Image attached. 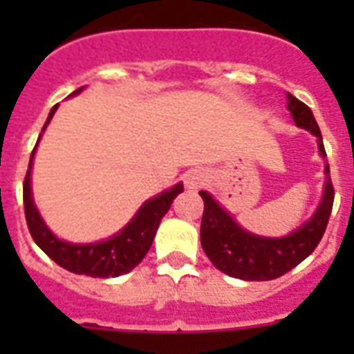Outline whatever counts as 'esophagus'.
I'll return each instance as SVG.
<instances>
[{
    "mask_svg": "<svg viewBox=\"0 0 354 354\" xmlns=\"http://www.w3.org/2000/svg\"><path fill=\"white\" fill-rule=\"evenodd\" d=\"M205 182H207V176H205L204 171H200V169H193V171H189L185 176H183V183H185V187L189 191H198L200 187H204Z\"/></svg>",
    "mask_w": 354,
    "mask_h": 354,
    "instance_id": "34e87169",
    "label": "esophagus"
}]
</instances>
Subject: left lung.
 I'll list each match as a JSON object with an SVG mask.
<instances>
[{"label":"left lung","instance_id":"1","mask_svg":"<svg viewBox=\"0 0 354 354\" xmlns=\"http://www.w3.org/2000/svg\"><path fill=\"white\" fill-rule=\"evenodd\" d=\"M286 99L294 122L318 138L319 154L325 158L324 138L313 110L290 93H286ZM200 196L204 200L200 241L211 263L230 277L270 281L296 268L318 246L333 211L335 189L330 182L329 163H325V187L318 209L305 224L285 236H261L246 232L207 191H200Z\"/></svg>","mask_w":354,"mask_h":354}]
</instances>
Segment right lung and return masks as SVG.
I'll list each match as a JSON object with an SVG mask.
<instances>
[{"mask_svg": "<svg viewBox=\"0 0 354 354\" xmlns=\"http://www.w3.org/2000/svg\"><path fill=\"white\" fill-rule=\"evenodd\" d=\"M84 88H79L71 95H77ZM57 106L51 108V112L47 115V121L41 128V132L46 130L49 121L53 119ZM41 138V133H40ZM40 138L36 141V147L40 143ZM36 147L30 154L29 169L24 182V205H25V218L29 226L30 236L35 242L49 255V257L62 266L68 272L80 275H91V277H118V275L128 274L130 270L138 266L147 252L152 246L154 235L158 232L161 218L171 207L172 200L183 191V183H176L174 187L167 189L154 198L147 200L133 218L122 227L121 232L101 242H91V244H73L58 239L55 233L47 227L41 215L38 213L32 200V191H30V169H32V158H35Z\"/></svg>", "mask_w": 354, "mask_h": 354, "instance_id": "1", "label": "right lung"}]
</instances>
